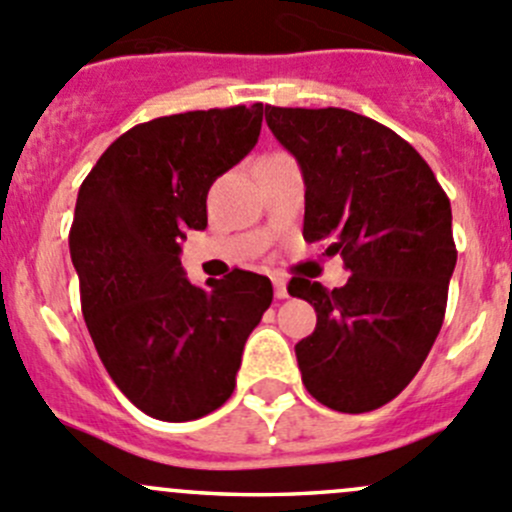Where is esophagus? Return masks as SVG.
<instances>
[{
	"mask_svg": "<svg viewBox=\"0 0 512 512\" xmlns=\"http://www.w3.org/2000/svg\"><path fill=\"white\" fill-rule=\"evenodd\" d=\"M272 287H275V297L277 300H285L287 297V280L282 275L272 277Z\"/></svg>",
	"mask_w": 512,
	"mask_h": 512,
	"instance_id": "obj_1",
	"label": "esophagus"
}]
</instances>
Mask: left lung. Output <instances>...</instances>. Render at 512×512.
Masks as SVG:
<instances>
[{"label":"left lung","mask_w":512,"mask_h":512,"mask_svg":"<svg viewBox=\"0 0 512 512\" xmlns=\"http://www.w3.org/2000/svg\"><path fill=\"white\" fill-rule=\"evenodd\" d=\"M265 119L305 177L302 237L352 272L335 290L287 285L317 312L295 345L302 382L337 413H370L408 388L443 327L458 260L450 200L418 150L375 119L272 104Z\"/></svg>","instance_id":"1"}]
</instances>
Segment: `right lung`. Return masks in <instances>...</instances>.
<instances>
[{
	"mask_svg": "<svg viewBox=\"0 0 512 512\" xmlns=\"http://www.w3.org/2000/svg\"><path fill=\"white\" fill-rule=\"evenodd\" d=\"M262 102L142 122L84 177L69 252L87 330L109 377L150 418L185 423L235 390L242 350L272 302L267 277L232 270L192 285L187 230L207 227V192L255 147Z\"/></svg>",
	"mask_w": 512,
	"mask_h": 512,
	"instance_id": "obj_1",
	"label": "right lung"
}]
</instances>
